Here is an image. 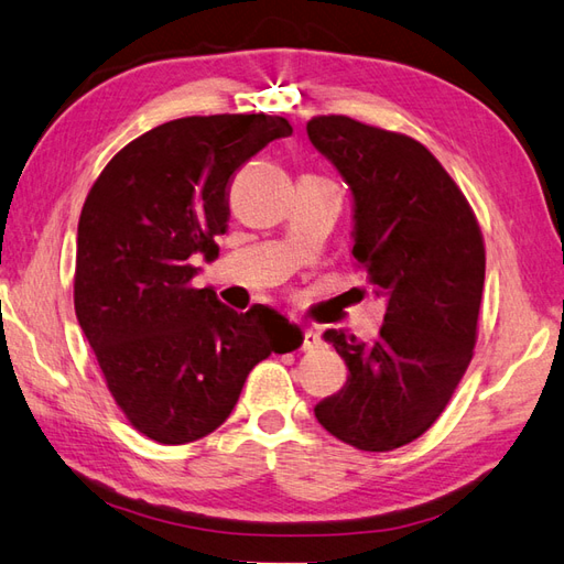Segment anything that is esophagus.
Here are the masks:
<instances>
[{
  "instance_id": "obj_1",
  "label": "esophagus",
  "mask_w": 564,
  "mask_h": 564,
  "mask_svg": "<svg viewBox=\"0 0 564 564\" xmlns=\"http://www.w3.org/2000/svg\"><path fill=\"white\" fill-rule=\"evenodd\" d=\"M300 348H303V350H317V348H322L319 334L312 332V329H305L303 332V346H300Z\"/></svg>"
}]
</instances>
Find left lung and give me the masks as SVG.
<instances>
[{
    "instance_id": "8db88e82",
    "label": "left lung",
    "mask_w": 564,
    "mask_h": 564,
    "mask_svg": "<svg viewBox=\"0 0 564 564\" xmlns=\"http://www.w3.org/2000/svg\"><path fill=\"white\" fill-rule=\"evenodd\" d=\"M312 147L352 194V257L387 314L372 344L324 332L348 365L314 405L326 432L362 452L417 440L474 358L486 247L464 192L421 141L346 115L307 122Z\"/></svg>"
}]
</instances>
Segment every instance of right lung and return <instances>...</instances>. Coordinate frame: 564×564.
Listing matches in <instances>:
<instances>
[{"label": "right lung", "instance_id": "add662e5", "mask_svg": "<svg viewBox=\"0 0 564 564\" xmlns=\"http://www.w3.org/2000/svg\"><path fill=\"white\" fill-rule=\"evenodd\" d=\"M293 127L276 115L165 122L105 165L78 218L74 310L115 403L161 444L206 437L235 409L247 375L295 324L264 305L235 312L192 288L194 254H218L228 185Z\"/></svg>", "mask_w": 564, "mask_h": 564}]
</instances>
